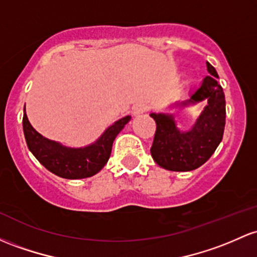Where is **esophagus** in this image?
Here are the masks:
<instances>
[{
	"label": "esophagus",
	"instance_id": "obj_1",
	"mask_svg": "<svg viewBox=\"0 0 257 257\" xmlns=\"http://www.w3.org/2000/svg\"><path fill=\"white\" fill-rule=\"evenodd\" d=\"M146 111H148V105H145V103H138V105H135L133 107V114L134 115L143 114V113H145Z\"/></svg>",
	"mask_w": 257,
	"mask_h": 257
}]
</instances>
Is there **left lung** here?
Listing matches in <instances>:
<instances>
[{
  "label": "left lung",
  "mask_w": 257,
  "mask_h": 257,
  "mask_svg": "<svg viewBox=\"0 0 257 257\" xmlns=\"http://www.w3.org/2000/svg\"><path fill=\"white\" fill-rule=\"evenodd\" d=\"M210 75L194 90L187 101L179 105L194 106L206 102L190 131L183 132L173 114L151 113L156 122V133L151 146V156L160 167L174 172L199 168L212 156L222 142L225 125V98L222 86L217 83L216 69L206 63Z\"/></svg>",
  "instance_id": "obj_1"
}]
</instances>
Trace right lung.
Here are the masks:
<instances>
[{
    "label": "right lung",
    "instance_id": "obj_1",
    "mask_svg": "<svg viewBox=\"0 0 257 257\" xmlns=\"http://www.w3.org/2000/svg\"><path fill=\"white\" fill-rule=\"evenodd\" d=\"M131 118V115H125L118 119L91 145L74 149L52 142L38 133L28 119L24 106L23 131L28 148L46 170L61 178L81 179L92 177L102 170L111 156L115 137Z\"/></svg>",
    "mask_w": 257,
    "mask_h": 257
}]
</instances>
